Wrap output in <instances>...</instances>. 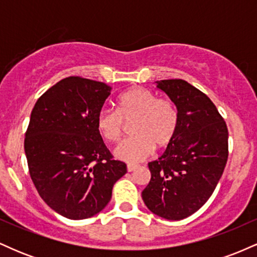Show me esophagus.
Listing matches in <instances>:
<instances>
[{
    "mask_svg": "<svg viewBox=\"0 0 257 257\" xmlns=\"http://www.w3.org/2000/svg\"><path fill=\"white\" fill-rule=\"evenodd\" d=\"M137 169L138 166H134V164H128V166H126V170H128V172H134V170Z\"/></svg>",
    "mask_w": 257,
    "mask_h": 257,
    "instance_id": "esophagus-1",
    "label": "esophagus"
}]
</instances>
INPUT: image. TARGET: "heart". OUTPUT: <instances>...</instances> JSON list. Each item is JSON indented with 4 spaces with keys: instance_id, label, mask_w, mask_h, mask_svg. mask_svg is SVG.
I'll return each mask as SVG.
<instances>
[{
    "instance_id": "b5f03b06",
    "label": "heart",
    "mask_w": 257,
    "mask_h": 257,
    "mask_svg": "<svg viewBox=\"0 0 257 257\" xmlns=\"http://www.w3.org/2000/svg\"><path fill=\"white\" fill-rule=\"evenodd\" d=\"M179 114L169 99H161L143 87L123 91L116 100V111L104 108L96 117V129L106 141L122 139L124 124H132V135L114 150V156L126 163H138L152 155L155 146L166 147L176 133Z\"/></svg>"
}]
</instances>
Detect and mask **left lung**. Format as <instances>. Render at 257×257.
Instances as JSON below:
<instances>
[{
  "mask_svg": "<svg viewBox=\"0 0 257 257\" xmlns=\"http://www.w3.org/2000/svg\"><path fill=\"white\" fill-rule=\"evenodd\" d=\"M156 87L176 106L179 122L172 143L149 163L151 180L141 196L153 214L182 220L213 194L228 157V131L216 106L184 79H163Z\"/></svg>",
  "mask_w": 257,
  "mask_h": 257,
  "instance_id": "1",
  "label": "left lung"
}]
</instances>
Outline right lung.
Segmentation results:
<instances>
[{"mask_svg": "<svg viewBox=\"0 0 257 257\" xmlns=\"http://www.w3.org/2000/svg\"><path fill=\"white\" fill-rule=\"evenodd\" d=\"M111 89L72 76L49 88L32 108L24 141L29 172L41 198L67 219L100 213L126 173L96 129Z\"/></svg>", "mask_w": 257, "mask_h": 257, "instance_id": "add662e5", "label": "right lung"}]
</instances>
